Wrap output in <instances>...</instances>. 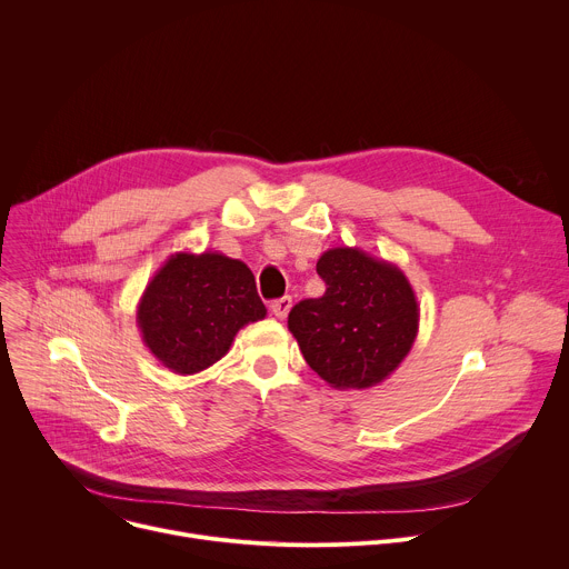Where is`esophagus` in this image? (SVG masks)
I'll return each mask as SVG.
<instances>
[{
  "label": "esophagus",
  "mask_w": 569,
  "mask_h": 569,
  "mask_svg": "<svg viewBox=\"0 0 569 569\" xmlns=\"http://www.w3.org/2000/svg\"><path fill=\"white\" fill-rule=\"evenodd\" d=\"M290 308H292V297H281V299L272 301V312H274V317H279V319L288 317Z\"/></svg>",
  "instance_id": "esophagus-1"
}]
</instances>
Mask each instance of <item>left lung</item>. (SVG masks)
<instances>
[{
	"label": "left lung",
	"mask_w": 569,
	"mask_h": 569,
	"mask_svg": "<svg viewBox=\"0 0 569 569\" xmlns=\"http://www.w3.org/2000/svg\"><path fill=\"white\" fill-rule=\"evenodd\" d=\"M327 283L319 299L288 315L308 367L336 389H367L408 358L419 333L417 295L393 263L358 248H333L317 261Z\"/></svg>",
	"instance_id": "8db88e82"
}]
</instances>
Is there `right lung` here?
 <instances>
[{"instance_id":"obj_1","label":"right lung","mask_w":569,"mask_h":569,"mask_svg":"<svg viewBox=\"0 0 569 569\" xmlns=\"http://www.w3.org/2000/svg\"><path fill=\"white\" fill-rule=\"evenodd\" d=\"M266 315L246 263L220 252H178L148 281L137 327L159 365L193 376L218 362L242 327Z\"/></svg>"}]
</instances>
